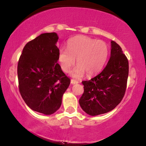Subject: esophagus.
I'll return each mask as SVG.
<instances>
[{
	"mask_svg": "<svg viewBox=\"0 0 146 146\" xmlns=\"http://www.w3.org/2000/svg\"><path fill=\"white\" fill-rule=\"evenodd\" d=\"M77 83H78V81L73 80V79H71V84H77Z\"/></svg>",
	"mask_w": 146,
	"mask_h": 146,
	"instance_id": "obj_1",
	"label": "esophagus"
}]
</instances>
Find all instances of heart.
<instances>
[{
    "instance_id": "obj_1",
    "label": "heart",
    "mask_w": 146,
    "mask_h": 146,
    "mask_svg": "<svg viewBox=\"0 0 146 146\" xmlns=\"http://www.w3.org/2000/svg\"><path fill=\"white\" fill-rule=\"evenodd\" d=\"M110 49L107 44L86 36H77L69 40L68 49L61 48L58 61L64 72L68 73L75 63L78 66L73 71L75 77H80L86 72L88 75H96L104 67Z\"/></svg>"
}]
</instances>
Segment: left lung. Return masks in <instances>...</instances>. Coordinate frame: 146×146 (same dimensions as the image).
<instances>
[{"label": "left lung", "mask_w": 146, "mask_h": 146, "mask_svg": "<svg viewBox=\"0 0 146 146\" xmlns=\"http://www.w3.org/2000/svg\"><path fill=\"white\" fill-rule=\"evenodd\" d=\"M111 43V56L105 68L91 80L82 82L84 91L79 104L91 116L104 114L115 109L126 90L129 62L121 47L113 40Z\"/></svg>", "instance_id": "obj_1"}]
</instances>
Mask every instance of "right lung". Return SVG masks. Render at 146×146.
Listing matches in <instances>:
<instances>
[{
    "label": "right lung",
    "mask_w": 146,
    "mask_h": 146,
    "mask_svg": "<svg viewBox=\"0 0 146 146\" xmlns=\"http://www.w3.org/2000/svg\"><path fill=\"white\" fill-rule=\"evenodd\" d=\"M58 37L42 33L28 42L18 62L19 89L24 102L35 111L51 115L60 107L70 79L57 63Z\"/></svg>",
    "instance_id": "right-lung-1"
}]
</instances>
